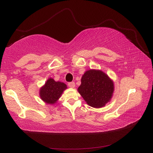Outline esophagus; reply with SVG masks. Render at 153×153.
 <instances>
[{
    "label": "esophagus",
    "mask_w": 153,
    "mask_h": 153,
    "mask_svg": "<svg viewBox=\"0 0 153 153\" xmlns=\"http://www.w3.org/2000/svg\"><path fill=\"white\" fill-rule=\"evenodd\" d=\"M68 86H69V87H71V88H74V87H75V82H69V83H68Z\"/></svg>",
    "instance_id": "34e87169"
}]
</instances>
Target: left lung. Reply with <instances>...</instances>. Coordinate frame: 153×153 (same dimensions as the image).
<instances>
[{
  "label": "left lung",
  "instance_id": "obj_1",
  "mask_svg": "<svg viewBox=\"0 0 153 153\" xmlns=\"http://www.w3.org/2000/svg\"><path fill=\"white\" fill-rule=\"evenodd\" d=\"M114 91L113 80L99 69L86 71L81 78L78 92L88 105L96 108L103 107L110 102Z\"/></svg>",
  "mask_w": 153,
  "mask_h": 153
}]
</instances>
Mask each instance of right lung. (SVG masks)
Wrapping results in <instances>:
<instances>
[{"label":"right lung","mask_w":153,"mask_h":153,"mask_svg":"<svg viewBox=\"0 0 153 153\" xmlns=\"http://www.w3.org/2000/svg\"><path fill=\"white\" fill-rule=\"evenodd\" d=\"M66 84L59 81H55L49 78L39 89V97L45 103L54 105L61 98L64 91L67 89Z\"/></svg>","instance_id":"1"}]
</instances>
